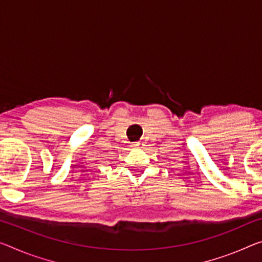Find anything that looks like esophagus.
Listing matches in <instances>:
<instances>
[{"instance_id": "1", "label": "esophagus", "mask_w": 262, "mask_h": 262, "mask_svg": "<svg viewBox=\"0 0 262 262\" xmlns=\"http://www.w3.org/2000/svg\"><path fill=\"white\" fill-rule=\"evenodd\" d=\"M131 146H134L135 148H138V150H143L145 147V143L144 142H136L131 145Z\"/></svg>"}]
</instances>
